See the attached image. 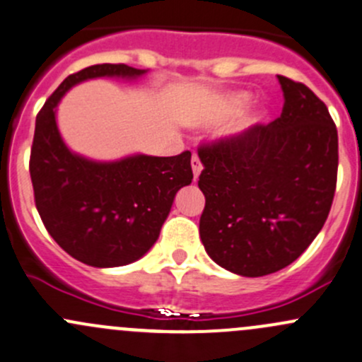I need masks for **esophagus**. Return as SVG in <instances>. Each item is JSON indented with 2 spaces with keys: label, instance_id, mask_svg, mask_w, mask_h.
Masks as SVG:
<instances>
[{
  "label": "esophagus",
  "instance_id": "34e87169",
  "mask_svg": "<svg viewBox=\"0 0 362 362\" xmlns=\"http://www.w3.org/2000/svg\"><path fill=\"white\" fill-rule=\"evenodd\" d=\"M191 166H192V173H194V180H197L201 175V171H203V165H201V159L197 158L196 154L192 156L191 159Z\"/></svg>",
  "mask_w": 362,
  "mask_h": 362
}]
</instances>
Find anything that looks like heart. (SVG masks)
<instances>
[{
  "label": "heart",
  "instance_id": "heart-1",
  "mask_svg": "<svg viewBox=\"0 0 362 362\" xmlns=\"http://www.w3.org/2000/svg\"><path fill=\"white\" fill-rule=\"evenodd\" d=\"M250 100H251L250 95L243 93V91H239V93L223 95V97H220L218 100L215 102V105H213L210 111H206L203 116H201V123L216 124V123H222V121L230 119V117L238 116L239 112L245 111V109L250 105ZM262 121H264V112L262 111L250 114L248 117H245L243 121H239V123L232 128L230 135H234V136L243 135V133H246L253 127L260 124Z\"/></svg>",
  "mask_w": 362,
  "mask_h": 362
}]
</instances>
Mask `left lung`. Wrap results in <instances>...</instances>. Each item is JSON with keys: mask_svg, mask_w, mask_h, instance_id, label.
I'll use <instances>...</instances> for the list:
<instances>
[{"mask_svg": "<svg viewBox=\"0 0 362 362\" xmlns=\"http://www.w3.org/2000/svg\"><path fill=\"white\" fill-rule=\"evenodd\" d=\"M277 79L284 105L276 121L199 149L201 241L215 264L245 277L281 271L309 248L337 189L328 107L302 83Z\"/></svg>", "mask_w": 362, "mask_h": 362, "instance_id": "1", "label": "left lung"}]
</instances>
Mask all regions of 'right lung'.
I'll return each instance as SVG.
<instances>
[{
  "mask_svg": "<svg viewBox=\"0 0 362 362\" xmlns=\"http://www.w3.org/2000/svg\"><path fill=\"white\" fill-rule=\"evenodd\" d=\"M147 72L124 64L86 67L67 76L36 117L29 171L37 213L57 245L91 267L128 265L154 246L175 196L192 182L191 152L95 161L64 142L57 105L88 79L135 81Z\"/></svg>",
  "mask_w": 362,
  "mask_h": 362,
  "instance_id": "1",
  "label": "right lung"
}]
</instances>
